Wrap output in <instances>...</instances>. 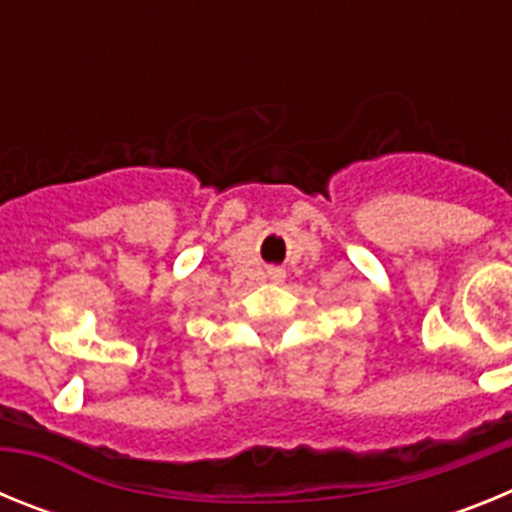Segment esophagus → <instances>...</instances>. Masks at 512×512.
<instances>
[{
  "mask_svg": "<svg viewBox=\"0 0 512 512\" xmlns=\"http://www.w3.org/2000/svg\"><path fill=\"white\" fill-rule=\"evenodd\" d=\"M271 274H274V277H279V271H271Z\"/></svg>",
  "mask_w": 512,
  "mask_h": 512,
  "instance_id": "obj_1",
  "label": "esophagus"
}]
</instances>
